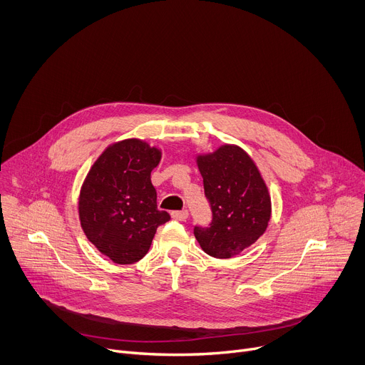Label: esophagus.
Segmentation results:
<instances>
[{
    "label": "esophagus",
    "instance_id": "1",
    "mask_svg": "<svg viewBox=\"0 0 365 365\" xmlns=\"http://www.w3.org/2000/svg\"><path fill=\"white\" fill-rule=\"evenodd\" d=\"M187 211H173L172 212V218L176 221H185L187 218Z\"/></svg>",
    "mask_w": 365,
    "mask_h": 365
}]
</instances>
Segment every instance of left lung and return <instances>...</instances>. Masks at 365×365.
I'll use <instances>...</instances> for the list:
<instances>
[{
	"label": "left lung",
	"instance_id": "1",
	"mask_svg": "<svg viewBox=\"0 0 365 365\" xmlns=\"http://www.w3.org/2000/svg\"><path fill=\"white\" fill-rule=\"evenodd\" d=\"M210 200L212 222L195 227L200 248L215 258H231L262 237L272 217L266 182L250 155L238 145L224 144L196 158Z\"/></svg>",
	"mask_w": 365,
	"mask_h": 365
}]
</instances>
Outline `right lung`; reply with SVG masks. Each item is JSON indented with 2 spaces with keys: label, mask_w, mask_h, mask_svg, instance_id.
Wrapping results in <instances>:
<instances>
[{
  "label": "right lung",
  "mask_w": 365,
  "mask_h": 365,
  "mask_svg": "<svg viewBox=\"0 0 365 365\" xmlns=\"http://www.w3.org/2000/svg\"><path fill=\"white\" fill-rule=\"evenodd\" d=\"M162 151L138 138L108 145L92 165L79 195V220L86 238L117 264L141 259L170 215L158 210L151 170Z\"/></svg>",
  "instance_id": "right-lung-1"
}]
</instances>
